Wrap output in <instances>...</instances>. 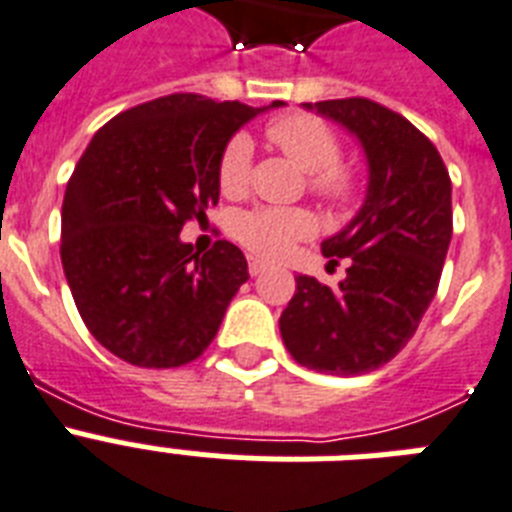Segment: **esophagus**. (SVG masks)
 Returning <instances> with one entry per match:
<instances>
[{"instance_id": "1", "label": "esophagus", "mask_w": 512, "mask_h": 512, "mask_svg": "<svg viewBox=\"0 0 512 512\" xmlns=\"http://www.w3.org/2000/svg\"><path fill=\"white\" fill-rule=\"evenodd\" d=\"M268 265L263 260H257V257H249V276H260Z\"/></svg>"}]
</instances>
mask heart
<instances>
[{"instance_id":"1","label":"heart","mask_w":512,"mask_h":512,"mask_svg":"<svg viewBox=\"0 0 512 512\" xmlns=\"http://www.w3.org/2000/svg\"><path fill=\"white\" fill-rule=\"evenodd\" d=\"M268 139L281 152L307 170V189L323 205L347 210L360 199L363 181L352 165L342 162V139L326 120L310 112L278 115L265 128ZM255 144L247 134H234L223 144L218 157V186L223 194L236 197L249 186ZM313 218L302 210L255 207L244 210L231 223V234L242 247L260 257H284L297 242L313 236Z\"/></svg>"}]
</instances>
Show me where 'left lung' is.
Instances as JSON below:
<instances>
[{"mask_svg":"<svg viewBox=\"0 0 512 512\" xmlns=\"http://www.w3.org/2000/svg\"><path fill=\"white\" fill-rule=\"evenodd\" d=\"M305 107L313 110V102ZM315 107L360 139L371 186L357 218L321 244L331 263L350 260L347 278L331 289L297 276L278 326L299 365L363 376L413 339L439 289L452 239V181L429 136L400 112L365 97Z\"/></svg>","mask_w":512,"mask_h":512,"instance_id":"8db88e82","label":"left lung"}]
</instances>
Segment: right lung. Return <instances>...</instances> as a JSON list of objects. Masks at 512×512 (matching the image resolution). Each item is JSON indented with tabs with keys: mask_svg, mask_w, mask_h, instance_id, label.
<instances>
[{
	"mask_svg": "<svg viewBox=\"0 0 512 512\" xmlns=\"http://www.w3.org/2000/svg\"><path fill=\"white\" fill-rule=\"evenodd\" d=\"M263 110L181 91L123 110L83 149L62 199V270L120 360L178 368L218 334L247 260L226 239L199 255L178 234L218 205L220 149Z\"/></svg>",
	"mask_w": 512,
	"mask_h": 512,
	"instance_id": "add662e5",
	"label": "right lung"
}]
</instances>
